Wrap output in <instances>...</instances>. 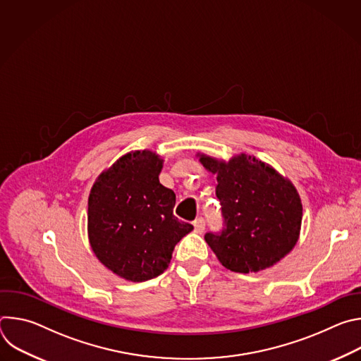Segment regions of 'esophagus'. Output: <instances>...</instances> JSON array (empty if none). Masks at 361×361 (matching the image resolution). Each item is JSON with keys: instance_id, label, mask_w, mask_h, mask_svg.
<instances>
[{"instance_id": "obj_1", "label": "esophagus", "mask_w": 361, "mask_h": 361, "mask_svg": "<svg viewBox=\"0 0 361 361\" xmlns=\"http://www.w3.org/2000/svg\"><path fill=\"white\" fill-rule=\"evenodd\" d=\"M192 224H194V230H195L197 233H202V231L205 230V220H204L202 217L195 219Z\"/></svg>"}]
</instances>
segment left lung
Masks as SVG:
<instances>
[{"instance_id":"8db88e82","label":"left lung","mask_w":361,"mask_h":361,"mask_svg":"<svg viewBox=\"0 0 361 361\" xmlns=\"http://www.w3.org/2000/svg\"><path fill=\"white\" fill-rule=\"evenodd\" d=\"M200 161L217 174L223 228L204 238L220 263L234 273H255L280 262L295 245L301 227L302 207L294 185L245 154L228 163L207 156Z\"/></svg>"}]
</instances>
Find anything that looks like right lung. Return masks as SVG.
<instances>
[{"label": "right lung", "mask_w": 361, "mask_h": 361, "mask_svg": "<svg viewBox=\"0 0 361 361\" xmlns=\"http://www.w3.org/2000/svg\"><path fill=\"white\" fill-rule=\"evenodd\" d=\"M163 160L133 151L102 173L88 198V237L117 276L147 281L167 270L176 244L192 230L173 214L176 194L160 180Z\"/></svg>", "instance_id": "right-lung-1"}]
</instances>
